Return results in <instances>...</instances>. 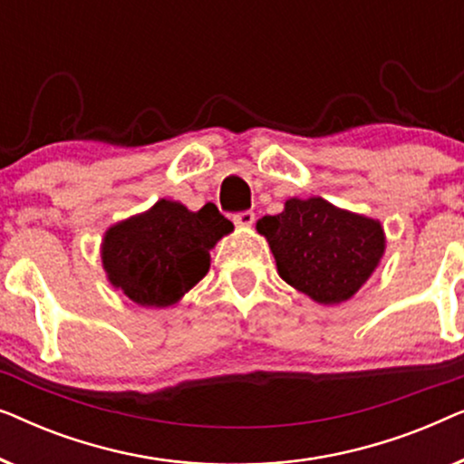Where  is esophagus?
<instances>
[{
	"instance_id": "obj_1",
	"label": "esophagus",
	"mask_w": 464,
	"mask_h": 464,
	"mask_svg": "<svg viewBox=\"0 0 464 464\" xmlns=\"http://www.w3.org/2000/svg\"><path fill=\"white\" fill-rule=\"evenodd\" d=\"M253 221H256V213L253 211H243L238 215H234V224L238 227H251Z\"/></svg>"
}]
</instances>
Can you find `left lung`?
Segmentation results:
<instances>
[{
	"label": "left lung",
	"mask_w": 464,
	"mask_h": 464,
	"mask_svg": "<svg viewBox=\"0 0 464 464\" xmlns=\"http://www.w3.org/2000/svg\"><path fill=\"white\" fill-rule=\"evenodd\" d=\"M278 276L323 306L342 304L370 281L386 251L380 219L346 211L321 196L289 198L257 219Z\"/></svg>",
	"instance_id": "1"
}]
</instances>
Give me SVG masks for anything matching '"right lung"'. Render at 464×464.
Listing matches in <instances>:
<instances>
[{
	"instance_id": "add662e5",
	"label": "right lung",
	"mask_w": 464,
	"mask_h": 464,
	"mask_svg": "<svg viewBox=\"0 0 464 464\" xmlns=\"http://www.w3.org/2000/svg\"><path fill=\"white\" fill-rule=\"evenodd\" d=\"M232 230V221L213 202L189 211L181 202L160 198L148 211L107 227L101 264L111 287L130 302L167 308L205 278L211 249Z\"/></svg>"
}]
</instances>
